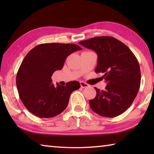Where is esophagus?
I'll return each mask as SVG.
<instances>
[{"label":"esophagus","mask_w":154,"mask_h":154,"mask_svg":"<svg viewBox=\"0 0 154 154\" xmlns=\"http://www.w3.org/2000/svg\"><path fill=\"white\" fill-rule=\"evenodd\" d=\"M80 85H81V87L82 88H86V87H89V85H88L87 83L83 82V81H81L80 82Z\"/></svg>","instance_id":"esophagus-1"}]
</instances>
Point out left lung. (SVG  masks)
Instances as JSON below:
<instances>
[{"mask_svg":"<svg viewBox=\"0 0 154 154\" xmlns=\"http://www.w3.org/2000/svg\"><path fill=\"white\" fill-rule=\"evenodd\" d=\"M79 44L96 52V73H103L105 90L94 87L97 95L89 100L94 112L104 117H115L128 109L138 93L141 73L138 61L129 48L110 36L94 37Z\"/></svg>","mask_w":154,"mask_h":154,"instance_id":"1","label":"left lung"}]
</instances>
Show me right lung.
<instances>
[{
  "instance_id": "1",
  "label": "right lung",
  "mask_w": 154,
  "mask_h": 154,
  "mask_svg": "<svg viewBox=\"0 0 154 154\" xmlns=\"http://www.w3.org/2000/svg\"><path fill=\"white\" fill-rule=\"evenodd\" d=\"M81 50L76 44H42L26 55L16 75V87L23 104L34 115L51 118L66 109L71 93L79 89L80 84L74 81L55 87L51 76L63 68L69 55Z\"/></svg>"
}]
</instances>
